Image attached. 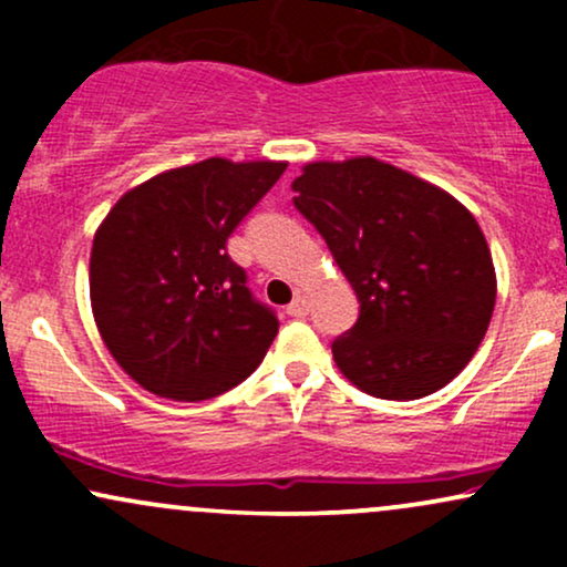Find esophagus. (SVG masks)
<instances>
[{"instance_id": "esophagus-1", "label": "esophagus", "mask_w": 567, "mask_h": 567, "mask_svg": "<svg viewBox=\"0 0 567 567\" xmlns=\"http://www.w3.org/2000/svg\"><path fill=\"white\" fill-rule=\"evenodd\" d=\"M288 315L290 317H306V315H309V298H306L303 292H296V298H292V303L288 306Z\"/></svg>"}]
</instances>
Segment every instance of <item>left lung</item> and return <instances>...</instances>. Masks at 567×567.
Returning a JSON list of instances; mask_svg holds the SVG:
<instances>
[{"label":"left lung","instance_id":"obj_1","mask_svg":"<svg viewBox=\"0 0 567 567\" xmlns=\"http://www.w3.org/2000/svg\"><path fill=\"white\" fill-rule=\"evenodd\" d=\"M292 192L360 301V320L333 341L338 370L381 400H421L451 383L496 306L477 218L445 188L375 157L309 162Z\"/></svg>","mask_w":567,"mask_h":567}]
</instances>
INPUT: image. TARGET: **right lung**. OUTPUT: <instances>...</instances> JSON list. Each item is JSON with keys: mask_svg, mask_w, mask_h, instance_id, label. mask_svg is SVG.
<instances>
[{"mask_svg": "<svg viewBox=\"0 0 567 567\" xmlns=\"http://www.w3.org/2000/svg\"><path fill=\"white\" fill-rule=\"evenodd\" d=\"M288 162L210 157L116 199L90 250V306L106 349L146 392L199 402L252 373L277 317L252 301L226 239Z\"/></svg>", "mask_w": 567, "mask_h": 567, "instance_id": "right-lung-1", "label": "right lung"}]
</instances>
